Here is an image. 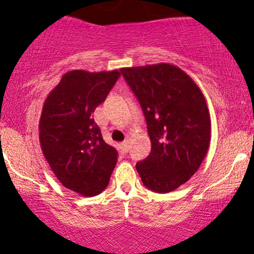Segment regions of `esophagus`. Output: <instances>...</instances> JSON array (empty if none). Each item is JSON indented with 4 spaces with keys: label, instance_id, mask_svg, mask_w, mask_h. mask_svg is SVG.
<instances>
[{
    "label": "esophagus",
    "instance_id": "obj_1",
    "mask_svg": "<svg viewBox=\"0 0 254 254\" xmlns=\"http://www.w3.org/2000/svg\"><path fill=\"white\" fill-rule=\"evenodd\" d=\"M129 146H130V141L127 139L124 140V141L122 142V148L124 152H127V151H129Z\"/></svg>",
    "mask_w": 254,
    "mask_h": 254
}]
</instances>
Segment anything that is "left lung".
<instances>
[{
  "label": "left lung",
  "instance_id": "left-lung-1",
  "mask_svg": "<svg viewBox=\"0 0 254 254\" xmlns=\"http://www.w3.org/2000/svg\"><path fill=\"white\" fill-rule=\"evenodd\" d=\"M141 106L151 152L136 163L146 188L168 193L189 181L205 157L211 120L204 94L183 70L170 64L120 70Z\"/></svg>",
  "mask_w": 254,
  "mask_h": 254
}]
</instances>
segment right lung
I'll list each match as a JSON object with an SVG mask.
<instances>
[{
  "mask_svg": "<svg viewBox=\"0 0 254 254\" xmlns=\"http://www.w3.org/2000/svg\"><path fill=\"white\" fill-rule=\"evenodd\" d=\"M120 71L65 73L49 93L39 120V141L51 171L64 187L83 196L108 186L118 152L103 140L93 119Z\"/></svg>",
  "mask_w": 254,
  "mask_h": 254,
  "instance_id": "obj_1",
  "label": "right lung"
}]
</instances>
